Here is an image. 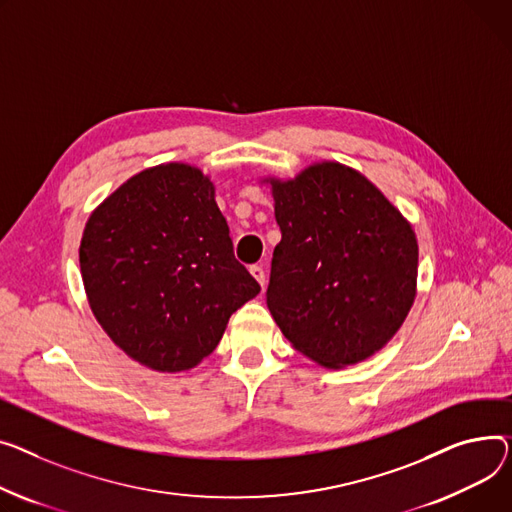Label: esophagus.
<instances>
[{"label": "esophagus", "instance_id": "34e87169", "mask_svg": "<svg viewBox=\"0 0 512 512\" xmlns=\"http://www.w3.org/2000/svg\"><path fill=\"white\" fill-rule=\"evenodd\" d=\"M249 271H251V276L259 282V286H261V288H265V282H267V278H265V269H263L261 265H251V267H249Z\"/></svg>", "mask_w": 512, "mask_h": 512}]
</instances>
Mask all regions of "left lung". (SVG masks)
<instances>
[{
  "instance_id": "1",
  "label": "left lung",
  "mask_w": 512,
  "mask_h": 512,
  "mask_svg": "<svg viewBox=\"0 0 512 512\" xmlns=\"http://www.w3.org/2000/svg\"><path fill=\"white\" fill-rule=\"evenodd\" d=\"M269 183L282 230L265 292L271 317L298 352L323 366L366 360L395 335L416 298L410 222L337 162Z\"/></svg>"
}]
</instances>
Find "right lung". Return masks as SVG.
I'll return each mask as SVG.
<instances>
[{"mask_svg": "<svg viewBox=\"0 0 512 512\" xmlns=\"http://www.w3.org/2000/svg\"><path fill=\"white\" fill-rule=\"evenodd\" d=\"M80 269L96 321L135 362L160 372L210 356L257 280L232 251L214 185L195 166L131 177L88 218Z\"/></svg>", "mask_w": 512, "mask_h": 512, "instance_id": "1", "label": "right lung"}]
</instances>
